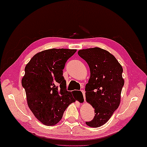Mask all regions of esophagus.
<instances>
[{
	"label": "esophagus",
	"mask_w": 147,
	"mask_h": 147,
	"mask_svg": "<svg viewBox=\"0 0 147 147\" xmlns=\"http://www.w3.org/2000/svg\"><path fill=\"white\" fill-rule=\"evenodd\" d=\"M81 92L83 93V100H84V102L85 101V91H83V90H82L81 91Z\"/></svg>",
	"instance_id": "obj_1"
}]
</instances>
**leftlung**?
<instances>
[{
	"instance_id": "1",
	"label": "left lung",
	"mask_w": 147,
	"mask_h": 147,
	"mask_svg": "<svg viewBox=\"0 0 147 147\" xmlns=\"http://www.w3.org/2000/svg\"><path fill=\"white\" fill-rule=\"evenodd\" d=\"M89 65L91 76L85 86L86 100L94 108V118L86 124L98 127L108 121L118 108L124 85L123 68L116 58L98 47L78 51Z\"/></svg>"
}]
</instances>
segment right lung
Here are the masks:
<instances>
[{"label": "right lung", "instance_id": "obj_1", "mask_svg": "<svg viewBox=\"0 0 147 147\" xmlns=\"http://www.w3.org/2000/svg\"><path fill=\"white\" fill-rule=\"evenodd\" d=\"M76 49H52L36 54L25 67L22 80L29 108L46 125H55L78 99L67 91L63 69Z\"/></svg>", "mask_w": 147, "mask_h": 147}]
</instances>
